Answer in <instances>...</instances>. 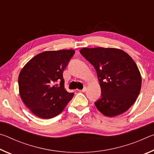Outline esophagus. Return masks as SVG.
Masks as SVG:
<instances>
[{"label":"esophagus","mask_w":154,"mask_h":154,"mask_svg":"<svg viewBox=\"0 0 154 154\" xmlns=\"http://www.w3.org/2000/svg\"><path fill=\"white\" fill-rule=\"evenodd\" d=\"M78 91H79V92H85V91H86V87H85L83 90H79Z\"/></svg>","instance_id":"34e87169"}]
</instances>
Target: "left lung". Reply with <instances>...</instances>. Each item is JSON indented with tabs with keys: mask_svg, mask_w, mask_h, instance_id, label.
I'll list each match as a JSON object with an SVG mask.
<instances>
[{
	"mask_svg": "<svg viewBox=\"0 0 154 154\" xmlns=\"http://www.w3.org/2000/svg\"><path fill=\"white\" fill-rule=\"evenodd\" d=\"M80 53L97 73L101 89L100 98L94 103L98 110L109 118L128 111L136 101L142 83L133 59L116 48H84Z\"/></svg>",
	"mask_w": 154,
	"mask_h": 154,
	"instance_id": "1",
	"label": "left lung"
}]
</instances>
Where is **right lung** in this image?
<instances>
[{
    "mask_svg": "<svg viewBox=\"0 0 154 154\" xmlns=\"http://www.w3.org/2000/svg\"><path fill=\"white\" fill-rule=\"evenodd\" d=\"M75 51H46L36 55L21 70L19 92L25 105L36 116L50 119L59 115L74 94L64 89L63 71ZM60 82L56 85V82Z\"/></svg>",
    "mask_w": 154,
    "mask_h": 154,
    "instance_id": "obj_1",
    "label": "right lung"
}]
</instances>
